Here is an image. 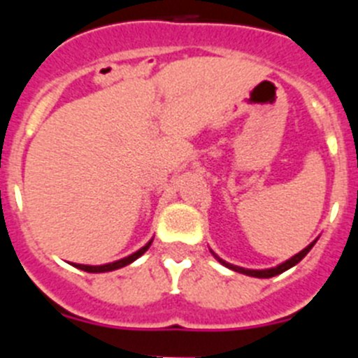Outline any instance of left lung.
I'll return each mask as SVG.
<instances>
[{"instance_id":"8db88e82","label":"left lung","mask_w":358,"mask_h":358,"mask_svg":"<svg viewBox=\"0 0 358 358\" xmlns=\"http://www.w3.org/2000/svg\"><path fill=\"white\" fill-rule=\"evenodd\" d=\"M315 242H317V238H315L314 242H310L308 245H306V248L303 249V251H299V252H297V255H294L292 258H289V260H285V262H283V264L276 265V267H271V268H245V267H238V265L227 264V262L222 260L220 256L215 255V252L211 251V249H210V251H211V255H213L215 258H217V260L224 265V267L231 268V271H235V273L245 274V276H252V278H273V276H278V274H281V273H285V271H289V268L294 267V265H296V264H299V262H301L303 258H305V256L308 255L310 249L314 248Z\"/></svg>"}]
</instances>
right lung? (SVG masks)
I'll list each match as a JSON object with an SVG mask.
<instances>
[{"label":"right lung","mask_w":358,"mask_h":358,"mask_svg":"<svg viewBox=\"0 0 358 358\" xmlns=\"http://www.w3.org/2000/svg\"><path fill=\"white\" fill-rule=\"evenodd\" d=\"M152 240H154V238L148 240V242L145 243L143 248L138 249V251L132 252V255L125 256V258H122V260L110 262V264H103V265H82V264H71V265H73V267L80 268V271H85V273H110V271L122 268V267H125V265H129V264H132V262L138 260V258H140V256L143 255V252H147V249L150 248Z\"/></svg>","instance_id":"1"}]
</instances>
